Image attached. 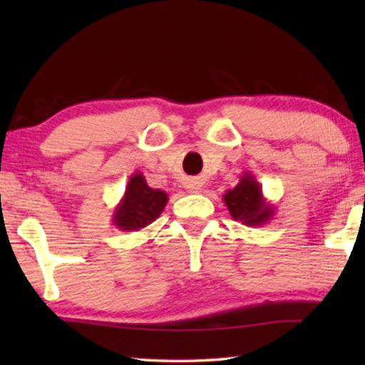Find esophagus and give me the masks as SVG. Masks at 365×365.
<instances>
[{
  "mask_svg": "<svg viewBox=\"0 0 365 365\" xmlns=\"http://www.w3.org/2000/svg\"><path fill=\"white\" fill-rule=\"evenodd\" d=\"M187 188H188L190 191H193V193H197V191L201 190V183H197V182H190Z\"/></svg>",
  "mask_w": 365,
  "mask_h": 365,
  "instance_id": "obj_1",
  "label": "esophagus"
}]
</instances>
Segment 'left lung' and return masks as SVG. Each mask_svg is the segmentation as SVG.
Masks as SVG:
<instances>
[{"instance_id":"1","label":"left lung","mask_w":365,"mask_h":365,"mask_svg":"<svg viewBox=\"0 0 365 365\" xmlns=\"http://www.w3.org/2000/svg\"><path fill=\"white\" fill-rule=\"evenodd\" d=\"M222 200L232 219L246 227H261L275 215L274 205L265 200L261 183L251 172H243L237 187L228 190Z\"/></svg>"}]
</instances>
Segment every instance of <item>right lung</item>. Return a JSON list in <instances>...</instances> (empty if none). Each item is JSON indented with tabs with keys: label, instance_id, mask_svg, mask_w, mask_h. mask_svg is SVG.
Returning a JSON list of instances; mask_svg holds the SVG:
<instances>
[{
	"label": "right lung",
	"instance_id": "obj_1",
	"mask_svg": "<svg viewBox=\"0 0 365 365\" xmlns=\"http://www.w3.org/2000/svg\"><path fill=\"white\" fill-rule=\"evenodd\" d=\"M169 201V195L163 190H154L146 183L141 172H135L128 178L119 205L113 212V225L122 232H138L151 225Z\"/></svg>",
	"mask_w": 365,
	"mask_h": 365
}]
</instances>
